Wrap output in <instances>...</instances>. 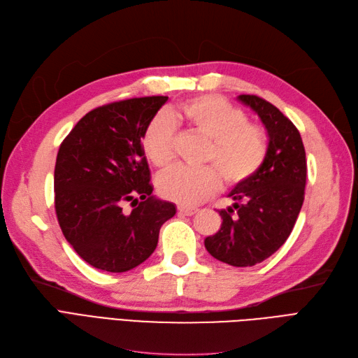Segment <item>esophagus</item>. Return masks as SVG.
Instances as JSON below:
<instances>
[{
    "mask_svg": "<svg viewBox=\"0 0 358 358\" xmlns=\"http://www.w3.org/2000/svg\"><path fill=\"white\" fill-rule=\"evenodd\" d=\"M178 212L180 215H187V216H191L194 213H197V209H192V208H185V206H179L178 208Z\"/></svg>",
    "mask_w": 358,
    "mask_h": 358,
    "instance_id": "obj_1",
    "label": "esophagus"
}]
</instances>
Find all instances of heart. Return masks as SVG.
I'll return each mask as SVG.
<instances>
[{"label": "heart", "mask_w": 358, "mask_h": 358, "mask_svg": "<svg viewBox=\"0 0 358 358\" xmlns=\"http://www.w3.org/2000/svg\"><path fill=\"white\" fill-rule=\"evenodd\" d=\"M169 117L208 142L201 164L214 170L179 167L164 173L157 188L166 200L196 206L220 189V179L227 188L241 187L264 164L268 150L264 128L248 122L246 113L222 96H196L173 107ZM169 120L164 115L152 117L142 136L143 154L161 170L175 159V129Z\"/></svg>", "instance_id": "1"}]
</instances>
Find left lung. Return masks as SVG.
I'll list each match as a JSON object with an SVG mask.
<instances>
[{
  "instance_id": "1",
  "label": "left lung",
  "mask_w": 358,
  "mask_h": 358,
  "mask_svg": "<svg viewBox=\"0 0 358 358\" xmlns=\"http://www.w3.org/2000/svg\"><path fill=\"white\" fill-rule=\"evenodd\" d=\"M237 100L264 124L267 157L252 179L229 194L234 203L220 210L221 229L206 237L204 246L222 263L248 267L264 262L288 239L305 200L308 167L299 129L278 107L257 95Z\"/></svg>"
}]
</instances>
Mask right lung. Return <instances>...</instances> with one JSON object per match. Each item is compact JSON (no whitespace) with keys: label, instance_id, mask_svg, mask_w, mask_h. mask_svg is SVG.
<instances>
[{"label":"right lung","instance_id":"obj_1","mask_svg":"<svg viewBox=\"0 0 358 358\" xmlns=\"http://www.w3.org/2000/svg\"><path fill=\"white\" fill-rule=\"evenodd\" d=\"M169 96L115 101L86 113L59 146L53 188L64 237L86 263L122 273L155 251L175 204L152 196L142 136ZM129 201L131 213L122 210Z\"/></svg>","mask_w":358,"mask_h":358}]
</instances>
